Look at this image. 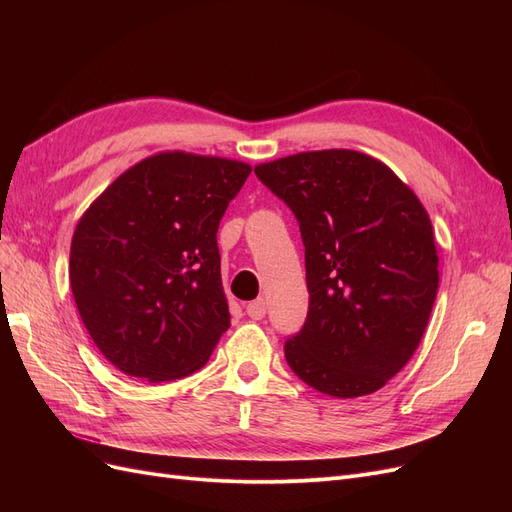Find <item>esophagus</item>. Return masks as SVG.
Returning a JSON list of instances; mask_svg holds the SVG:
<instances>
[{
    "mask_svg": "<svg viewBox=\"0 0 512 512\" xmlns=\"http://www.w3.org/2000/svg\"><path fill=\"white\" fill-rule=\"evenodd\" d=\"M245 312H247V316H250L252 320H262V318H265V314H267V303L262 301V299H256L252 303H247Z\"/></svg>",
    "mask_w": 512,
    "mask_h": 512,
    "instance_id": "1",
    "label": "esophagus"
}]
</instances>
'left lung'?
Listing matches in <instances>:
<instances>
[{
	"label": "left lung",
	"mask_w": 512,
	"mask_h": 512,
	"mask_svg": "<svg viewBox=\"0 0 512 512\" xmlns=\"http://www.w3.org/2000/svg\"><path fill=\"white\" fill-rule=\"evenodd\" d=\"M290 207L305 245L309 309L286 339L290 369L312 389L376 393L425 333L438 292V252L421 200L393 170L350 149L258 164Z\"/></svg>",
	"instance_id": "obj_1"
}]
</instances>
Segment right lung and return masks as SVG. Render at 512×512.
Instances as JSON below:
<instances>
[{
	"label": "right lung",
	"instance_id": "add662e5",
	"mask_svg": "<svg viewBox=\"0 0 512 512\" xmlns=\"http://www.w3.org/2000/svg\"><path fill=\"white\" fill-rule=\"evenodd\" d=\"M252 168L183 151L119 175L76 224L70 286L98 350L149 382L203 367L230 327L218 228Z\"/></svg>",
	"mask_w": 512,
	"mask_h": 512
}]
</instances>
